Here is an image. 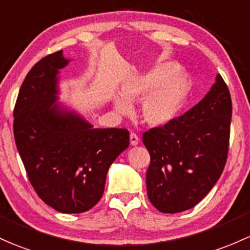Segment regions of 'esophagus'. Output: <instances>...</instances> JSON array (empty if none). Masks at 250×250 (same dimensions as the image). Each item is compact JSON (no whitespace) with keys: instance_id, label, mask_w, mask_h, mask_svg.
<instances>
[{"instance_id":"34e87169","label":"esophagus","mask_w":250,"mask_h":250,"mask_svg":"<svg viewBox=\"0 0 250 250\" xmlns=\"http://www.w3.org/2000/svg\"><path fill=\"white\" fill-rule=\"evenodd\" d=\"M139 144V136L135 133H130V145L131 146H136Z\"/></svg>"}]
</instances>
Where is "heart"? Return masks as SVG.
<instances>
[{
    "mask_svg": "<svg viewBox=\"0 0 250 250\" xmlns=\"http://www.w3.org/2000/svg\"><path fill=\"white\" fill-rule=\"evenodd\" d=\"M190 78L175 62L155 65L122 85V95L115 97V108L127 114L128 101L142 100L141 115L150 125H164L177 117L190 92Z\"/></svg>",
    "mask_w": 250,
    "mask_h": 250,
    "instance_id": "heart-1",
    "label": "heart"
}]
</instances>
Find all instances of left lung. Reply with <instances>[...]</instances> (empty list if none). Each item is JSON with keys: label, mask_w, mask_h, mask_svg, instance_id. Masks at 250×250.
Returning <instances> with one entry per match:
<instances>
[{"label": "left lung", "mask_w": 250, "mask_h": 250, "mask_svg": "<svg viewBox=\"0 0 250 250\" xmlns=\"http://www.w3.org/2000/svg\"><path fill=\"white\" fill-rule=\"evenodd\" d=\"M231 97L221 75L198 104L142 136L149 152L146 173L150 203L164 213L198 204L223 172L229 149Z\"/></svg>", "instance_id": "1"}]
</instances>
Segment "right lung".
I'll return each mask as SVG.
<instances>
[{
  "instance_id": "obj_1",
  "label": "right lung",
  "mask_w": 250,
  "mask_h": 250,
  "mask_svg": "<svg viewBox=\"0 0 250 250\" xmlns=\"http://www.w3.org/2000/svg\"><path fill=\"white\" fill-rule=\"evenodd\" d=\"M62 51L38 62L24 78L14 109V138L38 196L62 213H81L97 204L108 169L129 146V131L94 128L59 105Z\"/></svg>"
}]
</instances>
